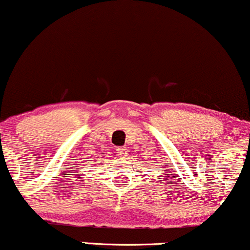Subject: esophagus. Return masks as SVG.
Masks as SVG:
<instances>
[{
	"instance_id": "esophagus-1",
	"label": "esophagus",
	"mask_w": 250,
	"mask_h": 250,
	"mask_svg": "<svg viewBox=\"0 0 250 250\" xmlns=\"http://www.w3.org/2000/svg\"><path fill=\"white\" fill-rule=\"evenodd\" d=\"M127 153H128V150H127V147H125V146H122V147L118 148V154H119L120 158H125Z\"/></svg>"
}]
</instances>
